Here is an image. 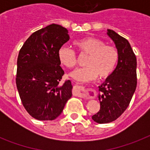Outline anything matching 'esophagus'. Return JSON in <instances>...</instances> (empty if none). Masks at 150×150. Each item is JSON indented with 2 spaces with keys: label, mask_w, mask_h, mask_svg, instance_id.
<instances>
[{
  "label": "esophagus",
  "mask_w": 150,
  "mask_h": 150,
  "mask_svg": "<svg viewBox=\"0 0 150 150\" xmlns=\"http://www.w3.org/2000/svg\"><path fill=\"white\" fill-rule=\"evenodd\" d=\"M74 93L76 96H86V89L82 86H75Z\"/></svg>",
  "instance_id": "esophagus-1"
}]
</instances>
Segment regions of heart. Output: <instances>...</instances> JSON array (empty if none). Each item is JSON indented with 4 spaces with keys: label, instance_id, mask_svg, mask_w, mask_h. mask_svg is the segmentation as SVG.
<instances>
[{
    "label": "heart",
    "instance_id": "b5f03b06",
    "mask_svg": "<svg viewBox=\"0 0 150 150\" xmlns=\"http://www.w3.org/2000/svg\"><path fill=\"white\" fill-rule=\"evenodd\" d=\"M74 46L81 55H88L85 67L71 73L77 82H88L96 78L106 79L114 71L118 61V52L113 46L106 45L104 41L95 37H85L74 42ZM59 61L68 68H75L77 58L75 51L62 47L58 50Z\"/></svg>",
    "mask_w": 150,
    "mask_h": 150
}]
</instances>
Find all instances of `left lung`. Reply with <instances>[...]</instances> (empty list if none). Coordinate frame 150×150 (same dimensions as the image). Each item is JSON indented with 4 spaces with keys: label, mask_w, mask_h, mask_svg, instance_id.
<instances>
[{
    "label": "left lung",
    "mask_w": 150,
    "mask_h": 150,
    "mask_svg": "<svg viewBox=\"0 0 150 150\" xmlns=\"http://www.w3.org/2000/svg\"><path fill=\"white\" fill-rule=\"evenodd\" d=\"M118 52L116 68L99 88L100 109L92 119L99 124L115 121L127 109L136 89L137 61L131 45L125 38L111 29H107Z\"/></svg>",
    "instance_id": "obj_1"
}]
</instances>
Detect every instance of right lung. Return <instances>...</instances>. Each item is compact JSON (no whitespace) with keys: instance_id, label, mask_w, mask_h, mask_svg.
Returning <instances> with one entry per match:
<instances>
[{"instance_id":"add662e5","label":"right lung","mask_w":150,"mask_h":150,"mask_svg":"<svg viewBox=\"0 0 150 150\" xmlns=\"http://www.w3.org/2000/svg\"><path fill=\"white\" fill-rule=\"evenodd\" d=\"M69 39L66 28L51 24L32 34L19 51L16 86L24 107L37 120L56 119L72 96L71 82H61L64 71L57 54Z\"/></svg>"}]
</instances>
